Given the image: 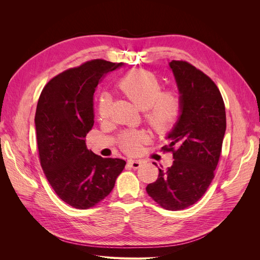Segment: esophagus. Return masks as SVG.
Listing matches in <instances>:
<instances>
[{"instance_id":"1","label":"esophagus","mask_w":260,"mask_h":260,"mask_svg":"<svg viewBox=\"0 0 260 260\" xmlns=\"http://www.w3.org/2000/svg\"><path fill=\"white\" fill-rule=\"evenodd\" d=\"M127 165L132 168V169H139L142 166V162L140 160H129L127 162Z\"/></svg>"}]
</instances>
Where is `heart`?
<instances>
[{"label":"heart","mask_w":260,"mask_h":260,"mask_svg":"<svg viewBox=\"0 0 260 260\" xmlns=\"http://www.w3.org/2000/svg\"><path fill=\"white\" fill-rule=\"evenodd\" d=\"M119 87L126 97L141 111H145V119L156 132L169 131L178 120L181 112V99L179 94L172 91H161L158 78L146 71H133L123 77ZM112 97L103 91L98 98V114L101 118H107L111 109ZM145 135L140 131H127L122 134L120 144L128 153L139 149Z\"/></svg>","instance_id":"1"}]
</instances>
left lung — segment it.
<instances>
[{"label": "left lung", "mask_w": 260, "mask_h": 260, "mask_svg": "<svg viewBox=\"0 0 260 260\" xmlns=\"http://www.w3.org/2000/svg\"><path fill=\"white\" fill-rule=\"evenodd\" d=\"M181 112L167 136L173 165L159 169L158 178L146 192L159 206L179 211L192 206L206 193L219 161L226 127L225 107L214 82L184 61L169 63ZM155 166H157L155 163Z\"/></svg>", "instance_id": "obj_1"}]
</instances>
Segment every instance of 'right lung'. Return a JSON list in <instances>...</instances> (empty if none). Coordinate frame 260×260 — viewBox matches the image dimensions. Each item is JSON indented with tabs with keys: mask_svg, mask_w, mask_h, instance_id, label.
<instances>
[{
	"mask_svg": "<svg viewBox=\"0 0 260 260\" xmlns=\"http://www.w3.org/2000/svg\"><path fill=\"white\" fill-rule=\"evenodd\" d=\"M123 63L92 60L52 78L43 88L35 116L40 162L56 194L85 210L112 192L125 167L87 148L93 126V94L103 78Z\"/></svg>",
	"mask_w": 260,
	"mask_h": 260,
	"instance_id": "right-lung-1",
	"label": "right lung"
}]
</instances>
